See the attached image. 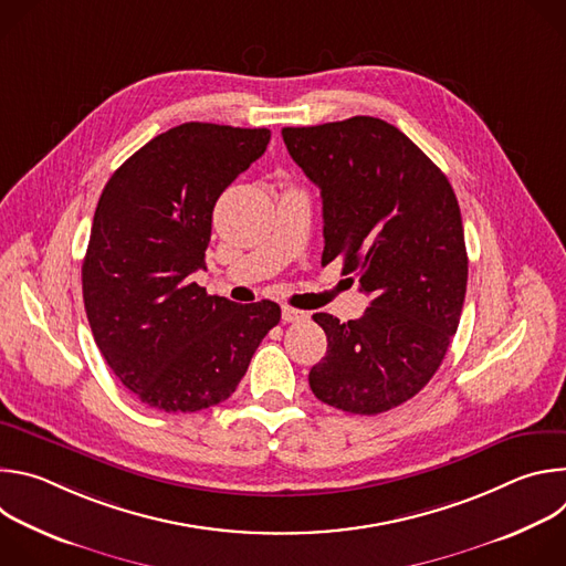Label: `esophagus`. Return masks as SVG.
I'll return each instance as SVG.
<instances>
[{"label": "esophagus", "mask_w": 566, "mask_h": 566, "mask_svg": "<svg viewBox=\"0 0 566 566\" xmlns=\"http://www.w3.org/2000/svg\"><path fill=\"white\" fill-rule=\"evenodd\" d=\"M308 315L304 313V311H297V308H293V306H282V319L284 322H302V319H306Z\"/></svg>", "instance_id": "34e87169"}]
</instances>
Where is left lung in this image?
<instances>
[{"label": "left lung", "mask_w": 566, "mask_h": 566, "mask_svg": "<svg viewBox=\"0 0 566 566\" xmlns=\"http://www.w3.org/2000/svg\"><path fill=\"white\" fill-rule=\"evenodd\" d=\"M282 138L319 188L322 266L340 258L371 297L358 319L313 315L329 345L308 385L349 415L398 408L430 382L459 327L468 255L454 190L380 118L284 127Z\"/></svg>", "instance_id": "1"}]
</instances>
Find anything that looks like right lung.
Here are the masks:
<instances>
[{
    "label": "right lung",
    "mask_w": 566,
    "mask_h": 566,
    "mask_svg": "<svg viewBox=\"0 0 566 566\" xmlns=\"http://www.w3.org/2000/svg\"><path fill=\"white\" fill-rule=\"evenodd\" d=\"M271 140L266 127L184 123L154 136L107 181L83 262L94 340L149 408L199 412L226 400L282 311L237 304L192 282L212 210Z\"/></svg>",
    "instance_id": "obj_1"
}]
</instances>
